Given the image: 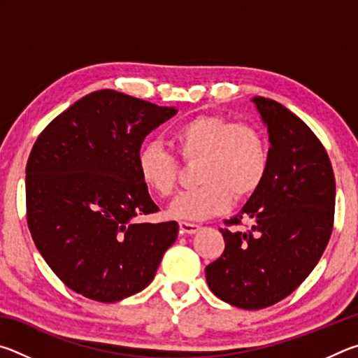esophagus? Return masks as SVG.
<instances>
[{"mask_svg":"<svg viewBox=\"0 0 358 358\" xmlns=\"http://www.w3.org/2000/svg\"><path fill=\"white\" fill-rule=\"evenodd\" d=\"M180 230L181 234H187V235H192L196 234L199 229H201V226L199 224H194V222H187V221H180Z\"/></svg>","mask_w":358,"mask_h":358,"instance_id":"obj_1","label":"esophagus"}]
</instances>
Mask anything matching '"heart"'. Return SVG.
<instances>
[{
    "instance_id": "b5f03b06",
    "label": "heart",
    "mask_w": 358,
    "mask_h": 358,
    "mask_svg": "<svg viewBox=\"0 0 358 358\" xmlns=\"http://www.w3.org/2000/svg\"><path fill=\"white\" fill-rule=\"evenodd\" d=\"M172 143L187 164L199 161L196 177L201 183L171 203L169 215L178 220L222 215L234 197H251L268 171V145L262 132L222 115H197L185 121L172 131ZM137 171L151 194L169 197L178 185L181 167L178 157L159 142H148L138 151Z\"/></svg>"
}]
</instances>
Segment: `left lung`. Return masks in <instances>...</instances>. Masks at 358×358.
Returning a JSON list of instances; mask_svg holds the SVG:
<instances>
[{
    "mask_svg": "<svg viewBox=\"0 0 358 358\" xmlns=\"http://www.w3.org/2000/svg\"><path fill=\"white\" fill-rule=\"evenodd\" d=\"M271 148L262 186L220 229L226 248L205 268L217 299L262 310L290 295L322 257L335 220V173L305 121L280 102L254 98ZM252 224L245 233L230 229Z\"/></svg>",
    "mask_w": 358,
    "mask_h": 358,
    "instance_id": "1",
    "label": "left lung"
}]
</instances>
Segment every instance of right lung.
Returning <instances> with one entry per match:
<instances>
[{"instance_id":"add662e5","label":"right lung","mask_w":358,"mask_h":358,"mask_svg":"<svg viewBox=\"0 0 358 358\" xmlns=\"http://www.w3.org/2000/svg\"><path fill=\"white\" fill-rule=\"evenodd\" d=\"M177 113L113 90L78 99L36 138L27 162V222L59 280L87 299L113 303L153 281L178 222L156 213L137 171L151 131Z\"/></svg>"}]
</instances>
